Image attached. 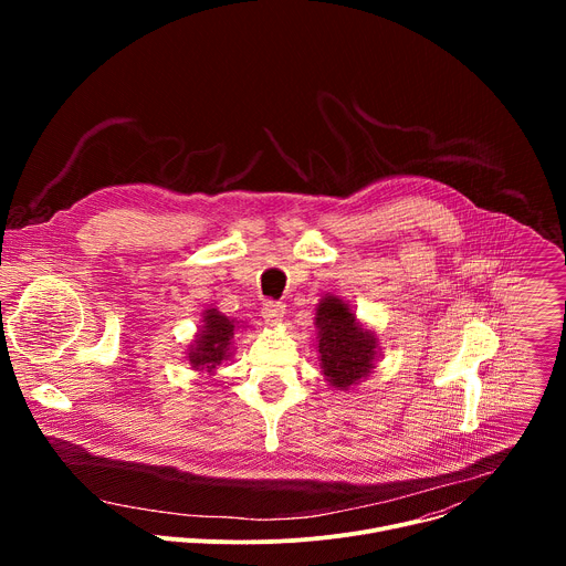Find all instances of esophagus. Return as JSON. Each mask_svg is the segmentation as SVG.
Wrapping results in <instances>:
<instances>
[{
  "label": "esophagus",
  "instance_id": "esophagus-1",
  "mask_svg": "<svg viewBox=\"0 0 566 566\" xmlns=\"http://www.w3.org/2000/svg\"><path fill=\"white\" fill-rule=\"evenodd\" d=\"M284 306L282 304H277V302H266L264 306H262V317L266 319V325H271V327H275V325H280L282 322V317H284Z\"/></svg>",
  "mask_w": 566,
  "mask_h": 566
}]
</instances>
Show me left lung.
<instances>
[{
  "mask_svg": "<svg viewBox=\"0 0 566 566\" xmlns=\"http://www.w3.org/2000/svg\"><path fill=\"white\" fill-rule=\"evenodd\" d=\"M317 358L325 380L340 389H354L365 380L378 358V338L358 322L349 302L327 293L315 308Z\"/></svg>",
  "mask_w": 566,
  "mask_h": 566,
  "instance_id": "left-lung-1",
  "label": "left lung"
}]
</instances>
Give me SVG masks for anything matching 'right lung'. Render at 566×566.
I'll use <instances>...</instances> for the list:
<instances>
[{
  "mask_svg": "<svg viewBox=\"0 0 566 566\" xmlns=\"http://www.w3.org/2000/svg\"><path fill=\"white\" fill-rule=\"evenodd\" d=\"M241 319H230L217 308H206L201 329L188 345V360L192 369L214 374L217 367L232 356L234 332L241 329Z\"/></svg>",
  "mask_w": 566,
  "mask_h": 566,
  "instance_id": "right-lung-1",
  "label": "right lung"
}]
</instances>
